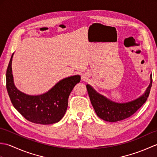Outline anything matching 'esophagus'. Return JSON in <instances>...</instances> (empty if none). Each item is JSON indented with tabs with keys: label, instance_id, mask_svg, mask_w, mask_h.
<instances>
[{
	"label": "esophagus",
	"instance_id": "34e87169",
	"mask_svg": "<svg viewBox=\"0 0 157 157\" xmlns=\"http://www.w3.org/2000/svg\"><path fill=\"white\" fill-rule=\"evenodd\" d=\"M82 79L84 81H86V80H88V75H84L82 76Z\"/></svg>",
	"mask_w": 157,
	"mask_h": 157
}]
</instances>
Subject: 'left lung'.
Wrapping results in <instances>:
<instances>
[{
	"label": "left lung",
	"mask_w": 157,
	"mask_h": 157,
	"mask_svg": "<svg viewBox=\"0 0 157 157\" xmlns=\"http://www.w3.org/2000/svg\"><path fill=\"white\" fill-rule=\"evenodd\" d=\"M152 82L151 74V82L144 94L134 101L125 103L111 101L105 96L100 94L88 84L86 85V88L92 105L98 117L106 121L116 122L131 117L144 104L149 96Z\"/></svg>",
	"instance_id": "left-lung-1"
}]
</instances>
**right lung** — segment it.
<instances>
[{
	"label": "right lung",
	"mask_w": 157,
	"mask_h": 157,
	"mask_svg": "<svg viewBox=\"0 0 157 157\" xmlns=\"http://www.w3.org/2000/svg\"><path fill=\"white\" fill-rule=\"evenodd\" d=\"M13 54L6 73V90L13 106L23 117L32 123L48 125L59 122L67 109L70 93L80 82L81 77L77 75L63 79L44 94H26L17 90L13 82L11 68Z\"/></svg>",
	"instance_id": "add662e5"
}]
</instances>
